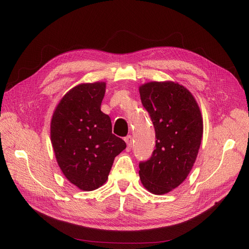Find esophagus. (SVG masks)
I'll list each match as a JSON object with an SVG mask.
<instances>
[{
    "mask_svg": "<svg viewBox=\"0 0 249 249\" xmlns=\"http://www.w3.org/2000/svg\"><path fill=\"white\" fill-rule=\"evenodd\" d=\"M124 140H125V142L127 143L128 149H131V147H132V138H131V135H127Z\"/></svg>",
    "mask_w": 249,
    "mask_h": 249,
    "instance_id": "esophagus-1",
    "label": "esophagus"
}]
</instances>
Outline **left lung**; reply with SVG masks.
Here are the masks:
<instances>
[{"label":"left lung","mask_w":249,"mask_h":249,"mask_svg":"<svg viewBox=\"0 0 249 249\" xmlns=\"http://www.w3.org/2000/svg\"><path fill=\"white\" fill-rule=\"evenodd\" d=\"M141 100L155 128L152 156L140 162L143 187L164 195L187 178L198 153L203 119L192 94L174 82H151L140 87Z\"/></svg>","instance_id":"1"}]
</instances>
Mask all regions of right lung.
<instances>
[{
	"label": "right lung",
	"instance_id": "add662e5",
	"mask_svg": "<svg viewBox=\"0 0 249 249\" xmlns=\"http://www.w3.org/2000/svg\"><path fill=\"white\" fill-rule=\"evenodd\" d=\"M106 83L81 84L67 92L55 107L51 122V140L64 176L84 191L107 182L125 142L111 133L110 118L100 107Z\"/></svg>",
	"mask_w": 249,
	"mask_h": 249
}]
</instances>
